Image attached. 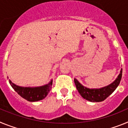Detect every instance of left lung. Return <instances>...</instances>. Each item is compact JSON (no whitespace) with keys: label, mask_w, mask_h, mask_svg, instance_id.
I'll list each match as a JSON object with an SVG mask.
<instances>
[{"label":"left lung","mask_w":128,"mask_h":128,"mask_svg":"<svg viewBox=\"0 0 128 128\" xmlns=\"http://www.w3.org/2000/svg\"><path fill=\"white\" fill-rule=\"evenodd\" d=\"M122 75V69H121L119 75H118L117 78L113 82L100 88L91 89L85 87L82 85L76 78H74V82H75L78 92L84 99L90 101V102H102L108 96H110L116 90L118 86L120 84Z\"/></svg>","instance_id":"8db88e82"}]
</instances>
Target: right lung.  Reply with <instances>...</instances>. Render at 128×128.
<instances>
[{
	"mask_svg": "<svg viewBox=\"0 0 128 128\" xmlns=\"http://www.w3.org/2000/svg\"><path fill=\"white\" fill-rule=\"evenodd\" d=\"M10 84L14 90L20 96L30 102H36L44 99L52 90L53 79L48 84L37 87H22L16 85L9 80Z\"/></svg>",
	"mask_w": 128,
	"mask_h": 128,
	"instance_id": "add662e5",
	"label": "right lung"
}]
</instances>
